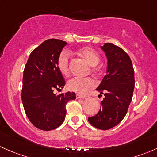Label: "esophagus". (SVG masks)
<instances>
[{
  "instance_id": "esophagus-1",
  "label": "esophagus",
  "mask_w": 157,
  "mask_h": 157,
  "mask_svg": "<svg viewBox=\"0 0 157 157\" xmlns=\"http://www.w3.org/2000/svg\"><path fill=\"white\" fill-rule=\"evenodd\" d=\"M76 98H86V95H80V94H77L76 95Z\"/></svg>"
}]
</instances>
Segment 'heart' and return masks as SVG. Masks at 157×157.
<instances>
[{"label":"heart","mask_w":157,"mask_h":157,"mask_svg":"<svg viewBox=\"0 0 157 157\" xmlns=\"http://www.w3.org/2000/svg\"><path fill=\"white\" fill-rule=\"evenodd\" d=\"M81 56L88 62L91 66L98 65L100 61V57L96 51L90 47H83L80 50ZM69 60H70V54L67 50H63L59 54L57 60V65L59 71L64 75H68L69 72ZM92 71H95V67H92ZM96 83L92 78H79L74 77L67 81V87L68 90H71L77 93L84 94L88 90H91L95 86Z\"/></svg>","instance_id":"heart-1"}]
</instances>
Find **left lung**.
Instances as JSON below:
<instances>
[{
	"label": "left lung",
	"mask_w": 157,
	"mask_h": 157,
	"mask_svg": "<svg viewBox=\"0 0 157 157\" xmlns=\"http://www.w3.org/2000/svg\"><path fill=\"white\" fill-rule=\"evenodd\" d=\"M101 48L108 59V69L96 90L105 98L98 113L88 120L95 128L108 130L126 116L132 98L135 75L131 59L123 49L111 43H105Z\"/></svg>",
	"instance_id": "obj_1"
}]
</instances>
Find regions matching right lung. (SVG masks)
Segmentation results:
<instances>
[{
    "mask_svg": "<svg viewBox=\"0 0 157 157\" xmlns=\"http://www.w3.org/2000/svg\"><path fill=\"white\" fill-rule=\"evenodd\" d=\"M66 44L61 40H47L31 52L25 66L21 94L25 112L34 126L44 131L62 125L66 104L76 98L74 92H53L60 91L65 83L57 60Z\"/></svg>",
    "mask_w": 157,
    "mask_h": 157,
    "instance_id": "1",
    "label": "right lung"
}]
</instances>
